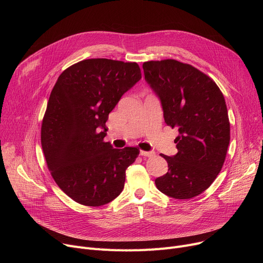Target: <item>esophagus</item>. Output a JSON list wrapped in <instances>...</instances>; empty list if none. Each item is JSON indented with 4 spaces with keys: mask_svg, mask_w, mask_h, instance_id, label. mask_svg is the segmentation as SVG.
Masks as SVG:
<instances>
[{
    "mask_svg": "<svg viewBox=\"0 0 263 263\" xmlns=\"http://www.w3.org/2000/svg\"><path fill=\"white\" fill-rule=\"evenodd\" d=\"M140 155L143 156V157H148V158H150V157H154L156 154H155V151H143V150H141Z\"/></svg>",
    "mask_w": 263,
    "mask_h": 263,
    "instance_id": "1",
    "label": "esophagus"
}]
</instances>
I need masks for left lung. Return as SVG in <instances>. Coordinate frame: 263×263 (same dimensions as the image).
<instances>
[{"label": "left lung", "mask_w": 263, "mask_h": 263, "mask_svg": "<svg viewBox=\"0 0 263 263\" xmlns=\"http://www.w3.org/2000/svg\"><path fill=\"white\" fill-rule=\"evenodd\" d=\"M143 69L165 122L179 131L178 153L161 155L168 172L156 179V185L170 197L193 198L212 184L226 158L230 124L224 96L214 81L189 64L151 61Z\"/></svg>", "instance_id": "1"}]
</instances>
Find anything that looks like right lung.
<instances>
[{
    "label": "right lung",
    "mask_w": 263,
    "mask_h": 263,
    "mask_svg": "<svg viewBox=\"0 0 263 263\" xmlns=\"http://www.w3.org/2000/svg\"><path fill=\"white\" fill-rule=\"evenodd\" d=\"M141 79L136 63L91 59L67 68L55 83L41 146L55 182L74 201L99 206L121 193L126 170L140 151L105 143V122L122 95Z\"/></svg>",
    "instance_id": "add662e5"
}]
</instances>
